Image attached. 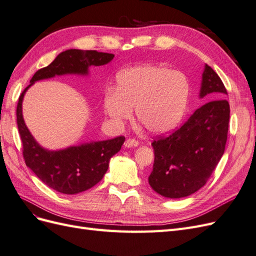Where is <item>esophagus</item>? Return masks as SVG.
<instances>
[{
    "mask_svg": "<svg viewBox=\"0 0 256 256\" xmlns=\"http://www.w3.org/2000/svg\"><path fill=\"white\" fill-rule=\"evenodd\" d=\"M124 145H125V147H136L138 145V140H136V138H129L125 141V143H124Z\"/></svg>",
    "mask_w": 256,
    "mask_h": 256,
    "instance_id": "1",
    "label": "esophagus"
}]
</instances>
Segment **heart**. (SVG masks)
Here are the masks:
<instances>
[{"mask_svg": "<svg viewBox=\"0 0 256 256\" xmlns=\"http://www.w3.org/2000/svg\"><path fill=\"white\" fill-rule=\"evenodd\" d=\"M190 84L184 74L164 66L130 68L118 78V90L104 95L106 114L118 122L131 118L152 134H162L177 127L187 109Z\"/></svg>", "mask_w": 256, "mask_h": 256, "instance_id": "heart-1", "label": "heart"}]
</instances>
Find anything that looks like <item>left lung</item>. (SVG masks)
<instances>
[{
  "label": "left lung",
  "instance_id": "left-lung-1",
  "mask_svg": "<svg viewBox=\"0 0 256 256\" xmlns=\"http://www.w3.org/2000/svg\"><path fill=\"white\" fill-rule=\"evenodd\" d=\"M200 97L214 98L168 136H158L152 143L154 168L150 187L159 194L180 198L196 192L207 182L226 150L230 104L220 76L206 65Z\"/></svg>",
  "mask_w": 256,
  "mask_h": 256
}]
</instances>
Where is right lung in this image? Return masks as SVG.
Segmentation results:
<instances>
[{
  "instance_id": "add662e5",
  "label": "right lung",
  "mask_w": 256,
  "mask_h": 256,
  "mask_svg": "<svg viewBox=\"0 0 256 256\" xmlns=\"http://www.w3.org/2000/svg\"><path fill=\"white\" fill-rule=\"evenodd\" d=\"M114 58L112 53L95 50L70 49L60 53L50 65L37 70L30 84L22 92L17 104V125L22 142V154L26 164L51 189L64 194H76L94 187L102 180L109 161L118 152L125 136L92 142L69 148L50 152L34 140L22 118V99L26 90L35 81L65 74H88L90 66L108 64Z\"/></svg>"
}]
</instances>
